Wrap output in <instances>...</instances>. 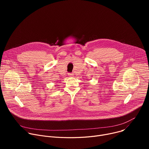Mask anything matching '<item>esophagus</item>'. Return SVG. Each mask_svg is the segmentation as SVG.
<instances>
[{
  "label": "esophagus",
  "instance_id": "obj_1",
  "mask_svg": "<svg viewBox=\"0 0 149 149\" xmlns=\"http://www.w3.org/2000/svg\"><path fill=\"white\" fill-rule=\"evenodd\" d=\"M73 75H74L73 74H71V73H70V74H68V75H69L70 77H73V76H74Z\"/></svg>",
  "mask_w": 149,
  "mask_h": 149
}]
</instances>
